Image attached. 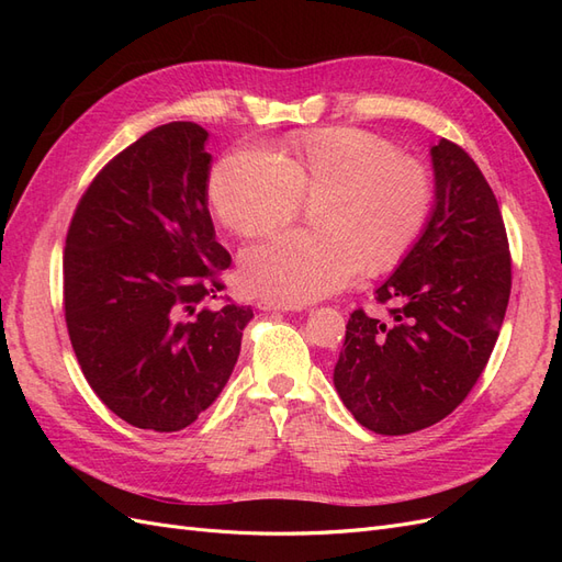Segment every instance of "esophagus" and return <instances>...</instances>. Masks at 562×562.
<instances>
[{"label":"esophagus","mask_w":562,"mask_h":562,"mask_svg":"<svg viewBox=\"0 0 562 562\" xmlns=\"http://www.w3.org/2000/svg\"><path fill=\"white\" fill-rule=\"evenodd\" d=\"M258 307L265 312H300L302 304H285V302H277V300H260Z\"/></svg>","instance_id":"34e87169"}]
</instances>
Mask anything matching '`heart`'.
<instances>
[{"mask_svg":"<svg viewBox=\"0 0 562 562\" xmlns=\"http://www.w3.org/2000/svg\"><path fill=\"white\" fill-rule=\"evenodd\" d=\"M209 199L234 234L265 236L312 203L314 234H283L241 258L248 291L304 304L345 288L359 267H396L429 223L434 182L417 159L375 133L330 126L300 133L274 155L236 149L213 168Z\"/></svg>","mask_w":562,"mask_h":562,"instance_id":"heart-1","label":"heart"}]
</instances>
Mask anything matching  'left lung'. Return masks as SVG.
<instances>
[{
  "mask_svg": "<svg viewBox=\"0 0 562 562\" xmlns=\"http://www.w3.org/2000/svg\"><path fill=\"white\" fill-rule=\"evenodd\" d=\"M436 206L413 250L378 288L386 316L356 310L335 386L356 422L403 436L462 403L499 337L512 252L495 192L452 140L431 147Z\"/></svg>",
  "mask_w": 562,
  "mask_h": 562,
  "instance_id": "obj_1",
  "label": "left lung"
}]
</instances>
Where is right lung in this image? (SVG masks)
I'll use <instances>...</instances> for the list:
<instances>
[{"mask_svg": "<svg viewBox=\"0 0 562 562\" xmlns=\"http://www.w3.org/2000/svg\"><path fill=\"white\" fill-rule=\"evenodd\" d=\"M209 133L171 122L110 159L81 194L63 255V307L83 378L138 429L180 431L239 359L252 310L229 297L209 213Z\"/></svg>", "mask_w": 562, "mask_h": 562, "instance_id": "obj_1", "label": "right lung"}]
</instances>
